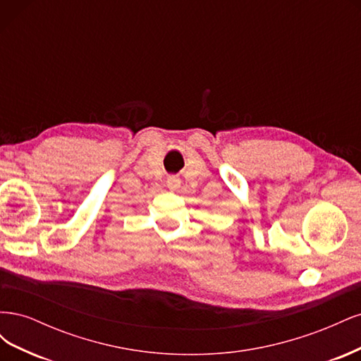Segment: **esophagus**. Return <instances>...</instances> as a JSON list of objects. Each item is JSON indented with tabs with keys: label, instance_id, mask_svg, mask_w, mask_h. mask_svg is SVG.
Here are the masks:
<instances>
[{
	"label": "esophagus",
	"instance_id": "esophagus-1",
	"mask_svg": "<svg viewBox=\"0 0 361 361\" xmlns=\"http://www.w3.org/2000/svg\"><path fill=\"white\" fill-rule=\"evenodd\" d=\"M180 187V179L178 176H169L167 178V188L174 191Z\"/></svg>",
	"mask_w": 361,
	"mask_h": 361
}]
</instances>
